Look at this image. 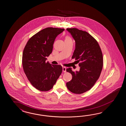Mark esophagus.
I'll use <instances>...</instances> for the list:
<instances>
[{"label":"esophagus","mask_w":126,"mask_h":126,"mask_svg":"<svg viewBox=\"0 0 126 126\" xmlns=\"http://www.w3.org/2000/svg\"><path fill=\"white\" fill-rule=\"evenodd\" d=\"M63 72H66V68L65 67H63Z\"/></svg>","instance_id":"34e87169"}]
</instances>
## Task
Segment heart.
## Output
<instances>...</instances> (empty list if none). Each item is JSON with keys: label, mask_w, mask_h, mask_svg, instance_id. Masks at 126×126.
I'll return each instance as SVG.
<instances>
[{"label": "heart", "mask_w": 126, "mask_h": 126, "mask_svg": "<svg viewBox=\"0 0 126 126\" xmlns=\"http://www.w3.org/2000/svg\"><path fill=\"white\" fill-rule=\"evenodd\" d=\"M71 39L70 38V37H69V36H67L66 37V39Z\"/></svg>", "instance_id": "heart-1"}]
</instances>
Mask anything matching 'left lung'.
<instances>
[{
	"label": "left lung",
	"mask_w": 126,
	"mask_h": 126,
	"mask_svg": "<svg viewBox=\"0 0 126 126\" xmlns=\"http://www.w3.org/2000/svg\"><path fill=\"white\" fill-rule=\"evenodd\" d=\"M66 30L75 41L72 58L79 62L80 69L74 72L71 68H67L72 78L66 85L70 92L81 94L90 90L99 78L103 66V54L97 41L86 32L76 28Z\"/></svg>",
	"instance_id": "obj_1"
}]
</instances>
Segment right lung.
Returning <instances> with one entry per match:
<instances>
[{
	"label": "right lung",
	"instance_id": "right-lung-1",
	"mask_svg": "<svg viewBox=\"0 0 126 126\" xmlns=\"http://www.w3.org/2000/svg\"><path fill=\"white\" fill-rule=\"evenodd\" d=\"M63 28H47L28 40L22 53V64L26 76L33 87L41 91L51 89L62 71L59 64L46 62L52 52L55 39Z\"/></svg>",
	"mask_w": 126,
	"mask_h": 126
}]
</instances>
